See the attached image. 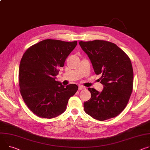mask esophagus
I'll list each match as a JSON object with an SVG mask.
<instances>
[{
  "label": "esophagus",
  "instance_id": "esophagus-1",
  "mask_svg": "<svg viewBox=\"0 0 150 150\" xmlns=\"http://www.w3.org/2000/svg\"><path fill=\"white\" fill-rule=\"evenodd\" d=\"M85 88H85L84 86H79V87H78V90H84V89H85Z\"/></svg>",
  "mask_w": 150,
  "mask_h": 150
}]
</instances>
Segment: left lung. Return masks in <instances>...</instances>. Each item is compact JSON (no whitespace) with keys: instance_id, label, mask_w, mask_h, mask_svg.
Returning a JSON list of instances; mask_svg holds the SVG:
<instances>
[{"instance_id":"obj_1","label":"left lung","mask_w":150,"mask_h":150,"mask_svg":"<svg viewBox=\"0 0 150 150\" xmlns=\"http://www.w3.org/2000/svg\"><path fill=\"white\" fill-rule=\"evenodd\" d=\"M94 71L101 75V93L88 88L91 99L84 103L85 112L103 121L119 115L127 106L133 90V71L130 58L117 45L103 40L79 41Z\"/></svg>"}]
</instances>
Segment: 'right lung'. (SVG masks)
Segmentation results:
<instances>
[{
    "mask_svg": "<svg viewBox=\"0 0 150 150\" xmlns=\"http://www.w3.org/2000/svg\"><path fill=\"white\" fill-rule=\"evenodd\" d=\"M77 45V41L45 39L24 53L19 67L20 91L24 102L37 116L52 118L63 113L76 84L63 86L56 81L59 67Z\"/></svg>",
    "mask_w": 150,
    "mask_h": 150,
    "instance_id": "right-lung-1",
    "label": "right lung"
}]
</instances>
